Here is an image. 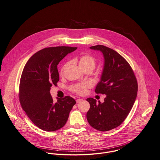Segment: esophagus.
I'll return each instance as SVG.
<instances>
[{
    "instance_id": "obj_1",
    "label": "esophagus",
    "mask_w": 160,
    "mask_h": 160,
    "mask_svg": "<svg viewBox=\"0 0 160 160\" xmlns=\"http://www.w3.org/2000/svg\"><path fill=\"white\" fill-rule=\"evenodd\" d=\"M82 100H83L82 99H80V98H79V99H77V100H76V102L77 103H79V102H82Z\"/></svg>"
}]
</instances>
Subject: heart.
<instances>
[{
  "instance_id": "1",
  "label": "heart",
  "mask_w": 160,
  "mask_h": 160,
  "mask_svg": "<svg viewBox=\"0 0 160 160\" xmlns=\"http://www.w3.org/2000/svg\"><path fill=\"white\" fill-rule=\"evenodd\" d=\"M78 63L79 66L80 67V68L82 70H93L95 67H96V64H97V62L96 60L93 58L91 56L89 55H84L81 56L80 58L78 59ZM68 63H66L62 68L61 70V73H63L64 69L66 68V67L68 65ZM91 86V84L88 82H83L81 84H78L76 85H74V86L72 87V90L73 92L78 95H84L86 92H87V88H88L89 87Z\"/></svg>"
}]
</instances>
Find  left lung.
Here are the masks:
<instances>
[{
	"instance_id": "left-lung-1",
	"label": "left lung",
	"mask_w": 160,
	"mask_h": 160,
	"mask_svg": "<svg viewBox=\"0 0 160 160\" xmlns=\"http://www.w3.org/2000/svg\"><path fill=\"white\" fill-rule=\"evenodd\" d=\"M90 49L103 55V70L95 92L106 97L103 102L87 98V121L98 131H109L120 125L130 113L137 97L138 82L130 64L116 51L100 44Z\"/></svg>"
}]
</instances>
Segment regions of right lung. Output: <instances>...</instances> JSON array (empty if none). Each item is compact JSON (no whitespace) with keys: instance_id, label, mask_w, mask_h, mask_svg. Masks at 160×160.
Returning <instances> with one entry per match:
<instances>
[{"instance_id":"right-lung-1","label":"right lung","mask_w":160,"mask_h":160,"mask_svg":"<svg viewBox=\"0 0 160 160\" xmlns=\"http://www.w3.org/2000/svg\"><path fill=\"white\" fill-rule=\"evenodd\" d=\"M77 48L50 47L34 54L26 63L19 84V102L30 120L46 131H56L66 123L76 101L67 96L54 102L51 87L59 81L58 63Z\"/></svg>"}]
</instances>
